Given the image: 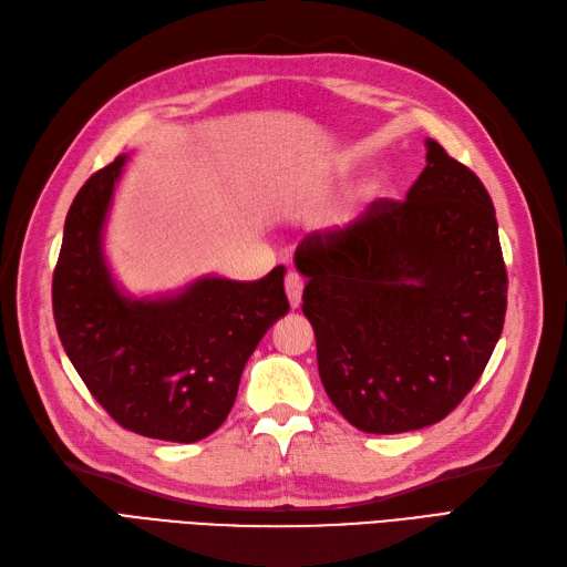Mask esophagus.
I'll return each instance as SVG.
<instances>
[{
	"label": "esophagus",
	"mask_w": 567,
	"mask_h": 567,
	"mask_svg": "<svg viewBox=\"0 0 567 567\" xmlns=\"http://www.w3.org/2000/svg\"><path fill=\"white\" fill-rule=\"evenodd\" d=\"M286 296H288L290 307H293V310H298L300 302H302V279H300V274H296V271L286 274Z\"/></svg>",
	"instance_id": "obj_1"
}]
</instances>
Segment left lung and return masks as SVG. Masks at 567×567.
I'll list each match as a JSON object with an SVG mask.
<instances>
[{
	"instance_id": "left-lung-1",
	"label": "left lung",
	"mask_w": 567,
	"mask_h": 567,
	"mask_svg": "<svg viewBox=\"0 0 567 567\" xmlns=\"http://www.w3.org/2000/svg\"><path fill=\"white\" fill-rule=\"evenodd\" d=\"M406 200H373L296 250L321 383L354 427L394 435L442 421L483 375L506 315V265L487 188L425 142Z\"/></svg>"
}]
</instances>
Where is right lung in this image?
<instances>
[{"instance_id": "add662e5", "label": "right lung", "mask_w": 567, "mask_h": 567, "mask_svg": "<svg viewBox=\"0 0 567 567\" xmlns=\"http://www.w3.org/2000/svg\"><path fill=\"white\" fill-rule=\"evenodd\" d=\"M125 161L117 156L84 182L65 215L51 286L56 331L115 423L153 440L198 442L225 423L248 357L288 312L286 269L260 281L203 277L153 300L125 296L104 255Z\"/></svg>"}]
</instances>
